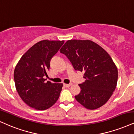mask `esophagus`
Instances as JSON below:
<instances>
[{
	"instance_id": "34e87169",
	"label": "esophagus",
	"mask_w": 134,
	"mask_h": 134,
	"mask_svg": "<svg viewBox=\"0 0 134 134\" xmlns=\"http://www.w3.org/2000/svg\"><path fill=\"white\" fill-rule=\"evenodd\" d=\"M72 85V84L70 83V84H64V86H65L66 87H69L70 86H71Z\"/></svg>"
}]
</instances>
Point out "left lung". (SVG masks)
I'll return each instance as SVG.
<instances>
[{
    "label": "left lung",
    "mask_w": 134,
    "mask_h": 134,
    "mask_svg": "<svg viewBox=\"0 0 134 134\" xmlns=\"http://www.w3.org/2000/svg\"><path fill=\"white\" fill-rule=\"evenodd\" d=\"M74 69L84 71L86 81L80 84L81 92L75 97L87 109L105 104L117 86L118 71L110 55L91 40H68L60 49Z\"/></svg>",
    "instance_id": "8db88e82"
}]
</instances>
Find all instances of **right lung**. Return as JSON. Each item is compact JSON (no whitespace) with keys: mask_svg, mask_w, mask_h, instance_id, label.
I'll list each match as a JSON object with an SVG mask.
<instances>
[{"mask_svg":"<svg viewBox=\"0 0 134 134\" xmlns=\"http://www.w3.org/2000/svg\"><path fill=\"white\" fill-rule=\"evenodd\" d=\"M64 41L44 40L37 43L21 57L14 70L16 90L25 103L37 110H46L58 99L62 83L44 82L50 60Z\"/></svg>","mask_w":134,"mask_h":134,"instance_id":"right-lung-1","label":"right lung"}]
</instances>
